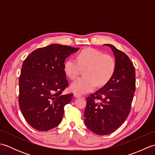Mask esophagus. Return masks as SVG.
I'll return each instance as SVG.
<instances>
[{
    "instance_id": "34e87169",
    "label": "esophagus",
    "mask_w": 155,
    "mask_h": 155,
    "mask_svg": "<svg viewBox=\"0 0 155 155\" xmlns=\"http://www.w3.org/2000/svg\"><path fill=\"white\" fill-rule=\"evenodd\" d=\"M74 97L75 98H79V97H82V95H81V94H79V93H74Z\"/></svg>"
}]
</instances>
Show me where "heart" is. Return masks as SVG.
Returning a JSON list of instances; mask_svg holds the SVG:
<instances>
[{"label":"heart","mask_w":155,"mask_h":155,"mask_svg":"<svg viewBox=\"0 0 155 155\" xmlns=\"http://www.w3.org/2000/svg\"><path fill=\"white\" fill-rule=\"evenodd\" d=\"M84 74L72 82L71 89L77 93L85 94L93 91L97 84L103 86L113 77L116 64L110 55L104 54L96 49L88 48L81 51L77 55V61L68 58L64 62L63 70L71 79L78 75L81 68L86 67Z\"/></svg>","instance_id":"1"}]
</instances>
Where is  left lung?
Here are the masks:
<instances>
[{"label":"left lung","mask_w":155,"mask_h":155,"mask_svg":"<svg viewBox=\"0 0 155 155\" xmlns=\"http://www.w3.org/2000/svg\"><path fill=\"white\" fill-rule=\"evenodd\" d=\"M115 57L113 77L103 87L87 98L84 123L92 132L107 135L120 127L129 114L135 91V69L132 61L113 45Z\"/></svg>","instance_id":"8db88e82"}]
</instances>
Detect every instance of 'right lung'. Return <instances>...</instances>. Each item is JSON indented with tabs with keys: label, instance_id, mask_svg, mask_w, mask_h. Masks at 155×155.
<instances>
[{
	"label": "right lung",
	"instance_id": "add662e5",
	"mask_svg": "<svg viewBox=\"0 0 155 155\" xmlns=\"http://www.w3.org/2000/svg\"><path fill=\"white\" fill-rule=\"evenodd\" d=\"M79 48L52 44L32 52L22 64L19 78V107L35 129L51 130L61 123L64 107L72 94H62L68 86L63 70L65 59Z\"/></svg>",
	"mask_w": 155,
	"mask_h": 155
}]
</instances>
